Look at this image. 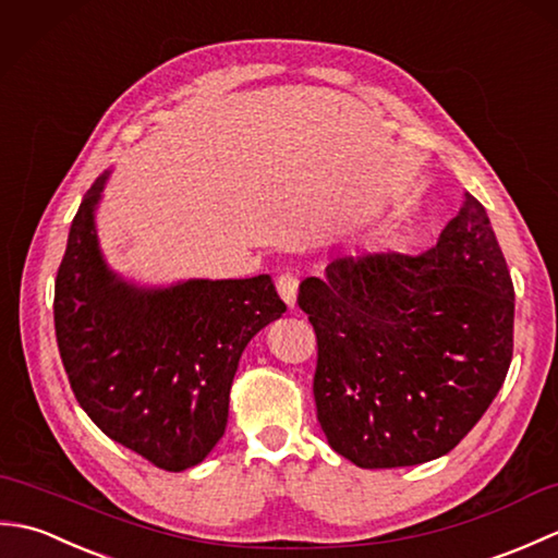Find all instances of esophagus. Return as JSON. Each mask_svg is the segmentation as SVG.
Masks as SVG:
<instances>
[{"label": "esophagus", "instance_id": "1", "mask_svg": "<svg viewBox=\"0 0 558 558\" xmlns=\"http://www.w3.org/2000/svg\"><path fill=\"white\" fill-rule=\"evenodd\" d=\"M276 288L278 294L288 306H294V300H298V276L292 270H280L276 278Z\"/></svg>", "mask_w": 558, "mask_h": 558}]
</instances>
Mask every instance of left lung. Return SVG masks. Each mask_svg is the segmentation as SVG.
<instances>
[{
    "label": "left lung",
    "instance_id": "8db88e82",
    "mask_svg": "<svg viewBox=\"0 0 558 558\" xmlns=\"http://www.w3.org/2000/svg\"><path fill=\"white\" fill-rule=\"evenodd\" d=\"M298 304L316 333V417L364 470L446 456L511 366L513 280L472 194L424 254L336 258Z\"/></svg>",
    "mask_w": 558,
    "mask_h": 558
}]
</instances>
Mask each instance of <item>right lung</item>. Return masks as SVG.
Here are the masks:
<instances>
[{
	"mask_svg": "<svg viewBox=\"0 0 558 558\" xmlns=\"http://www.w3.org/2000/svg\"><path fill=\"white\" fill-rule=\"evenodd\" d=\"M83 196L54 280L59 357L78 405L112 441L153 465H198L228 424L246 342L286 314L268 276L138 290L108 270Z\"/></svg>",
	"mask_w": 558,
	"mask_h": 558,
	"instance_id": "obj_1",
	"label": "right lung"
}]
</instances>
